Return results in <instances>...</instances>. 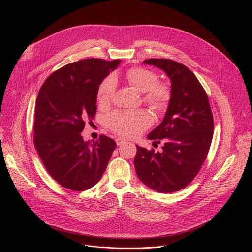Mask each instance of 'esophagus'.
I'll use <instances>...</instances> for the list:
<instances>
[{
  "label": "esophagus",
  "instance_id": "34e87169",
  "mask_svg": "<svg viewBox=\"0 0 252 252\" xmlns=\"http://www.w3.org/2000/svg\"><path fill=\"white\" fill-rule=\"evenodd\" d=\"M116 142H117L118 146H121V145H123V143L126 142V139H124L122 137H118V138H116Z\"/></svg>",
  "mask_w": 252,
  "mask_h": 252
}]
</instances>
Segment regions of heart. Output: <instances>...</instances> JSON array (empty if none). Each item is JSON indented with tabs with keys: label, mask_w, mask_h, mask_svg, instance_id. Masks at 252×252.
<instances>
[{
	"label": "heart",
	"mask_w": 252,
	"mask_h": 252,
	"mask_svg": "<svg viewBox=\"0 0 252 252\" xmlns=\"http://www.w3.org/2000/svg\"><path fill=\"white\" fill-rule=\"evenodd\" d=\"M128 84L140 93L143 100L155 110H162L171 97V89L165 83L158 81L155 70L134 66L126 71ZM117 90V78L111 74L105 77L97 89V100L100 104L110 103ZM105 124L115 132L126 136L135 137L153 125V118L145 111H117L105 118Z\"/></svg>",
	"instance_id": "obj_1"
}]
</instances>
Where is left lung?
<instances>
[{"label": "left lung", "instance_id": "obj_1", "mask_svg": "<svg viewBox=\"0 0 252 252\" xmlns=\"http://www.w3.org/2000/svg\"><path fill=\"white\" fill-rule=\"evenodd\" d=\"M171 82V97L162 123L148 138L163 141L162 151L136 146L134 167L142 184L161 193L188 187L206 159L213 136V117L207 94L192 71L167 59H149Z\"/></svg>", "mask_w": 252, "mask_h": 252}]
</instances>
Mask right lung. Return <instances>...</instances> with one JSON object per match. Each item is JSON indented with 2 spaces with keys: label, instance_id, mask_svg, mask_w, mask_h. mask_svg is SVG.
Listing matches in <instances>:
<instances>
[{
  "label": "right lung",
  "instance_id": "obj_1",
  "mask_svg": "<svg viewBox=\"0 0 252 252\" xmlns=\"http://www.w3.org/2000/svg\"><path fill=\"white\" fill-rule=\"evenodd\" d=\"M121 60L86 59L63 65L46 80L35 100L33 143L50 175L62 187L84 191L101 178L116 141L93 142L81 132L96 113L97 89Z\"/></svg>",
  "mask_w": 252,
  "mask_h": 252
}]
</instances>
